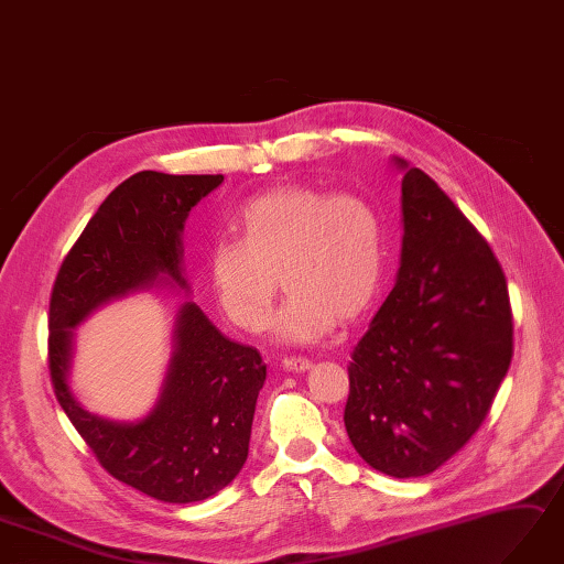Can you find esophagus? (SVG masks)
<instances>
[{"label": "esophagus", "instance_id": "obj_1", "mask_svg": "<svg viewBox=\"0 0 564 564\" xmlns=\"http://www.w3.org/2000/svg\"><path fill=\"white\" fill-rule=\"evenodd\" d=\"M282 368L289 372H306L313 368V362L308 358H301V356H286L282 360Z\"/></svg>", "mask_w": 564, "mask_h": 564}]
</instances>
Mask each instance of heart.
<instances>
[{
	"instance_id": "1",
	"label": "heart",
	"mask_w": 564,
	"mask_h": 564,
	"mask_svg": "<svg viewBox=\"0 0 564 564\" xmlns=\"http://www.w3.org/2000/svg\"><path fill=\"white\" fill-rule=\"evenodd\" d=\"M235 239L206 249L210 294L245 332L268 325L280 282L286 299L275 317L289 344L323 339L339 323L368 313L387 275V223L358 192L282 185L241 204L230 218Z\"/></svg>"
}]
</instances>
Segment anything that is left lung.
Returning a JSON list of instances; mask_svg holds the SVG:
<instances>
[{"mask_svg": "<svg viewBox=\"0 0 564 564\" xmlns=\"http://www.w3.org/2000/svg\"><path fill=\"white\" fill-rule=\"evenodd\" d=\"M399 165L401 270L348 362L344 424L365 463L410 479L489 415L512 360V308L489 241L427 173Z\"/></svg>", "mask_w": 564, "mask_h": 564, "instance_id": "obj_1", "label": "left lung"}]
</instances>
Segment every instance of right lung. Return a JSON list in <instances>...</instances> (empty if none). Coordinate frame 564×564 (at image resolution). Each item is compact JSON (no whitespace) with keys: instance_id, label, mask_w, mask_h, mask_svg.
I'll return each instance as SVG.
<instances>
[{"instance_id":"add662e5","label":"right lung","mask_w":564,"mask_h":564,"mask_svg":"<svg viewBox=\"0 0 564 564\" xmlns=\"http://www.w3.org/2000/svg\"><path fill=\"white\" fill-rule=\"evenodd\" d=\"M223 175L142 171L106 196L61 263L50 299V375L58 405L111 477L163 503H196L223 491L247 463L265 362L230 341L196 303L177 315L175 354L154 413L111 422L73 399L66 375L70 329L101 303L182 278L180 232Z\"/></svg>"}]
</instances>
